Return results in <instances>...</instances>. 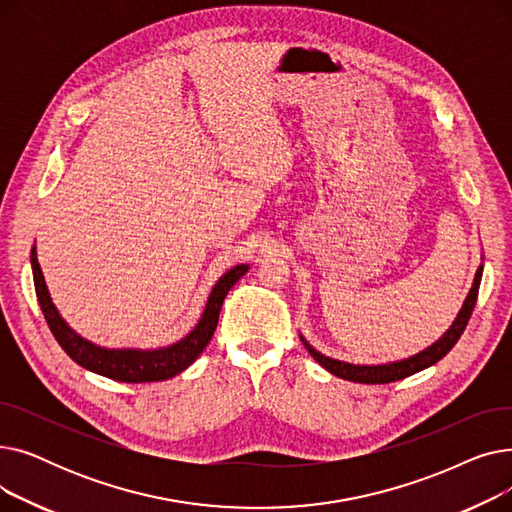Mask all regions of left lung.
Wrapping results in <instances>:
<instances>
[{
    "instance_id": "1",
    "label": "left lung",
    "mask_w": 512,
    "mask_h": 512,
    "mask_svg": "<svg viewBox=\"0 0 512 512\" xmlns=\"http://www.w3.org/2000/svg\"><path fill=\"white\" fill-rule=\"evenodd\" d=\"M483 259V257H481ZM481 274H483V263L477 267L475 278H473V286L467 294V299L456 315V319L452 321V326L434 342L429 344L427 348H423L421 353L411 355L407 359L400 361H390V363H380V365H361V363H348V361H340V359H332L321 355L317 348H313L305 336L301 334V340L305 344V348L309 351V355L324 367L326 371H330L336 378L348 380V382H359V384H390L396 380H405L413 373H419L427 367H432L434 363H438L442 357H446L450 353V348L459 342L461 334L467 328V321L473 313L475 301H477V292H479V284H481Z\"/></svg>"
}]
</instances>
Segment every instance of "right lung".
<instances>
[{"instance_id":"right-lung-1","label":"right lung","mask_w":512,"mask_h":512,"mask_svg":"<svg viewBox=\"0 0 512 512\" xmlns=\"http://www.w3.org/2000/svg\"><path fill=\"white\" fill-rule=\"evenodd\" d=\"M31 267H33L37 301L41 305V311L45 315L51 334L56 336L58 344L64 348L66 355L80 367L99 373L103 378L126 382V384H143V382L170 380L180 371H184L188 365H193L197 361V357L209 344L215 332V326H218L220 311L228 290L249 272L251 265L249 263L234 265L232 270H228L218 282L213 284L205 309L201 313V319L184 338L168 346L145 348V351L143 348H105L76 334L66 324V319L60 315L58 307L51 301V294L47 290L41 265L37 259V247L31 249Z\"/></svg>"}]
</instances>
